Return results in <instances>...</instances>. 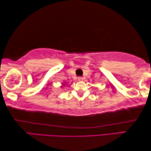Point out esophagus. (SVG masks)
Instances as JSON below:
<instances>
[{"label": "esophagus", "instance_id": "34e87169", "mask_svg": "<svg viewBox=\"0 0 151 151\" xmlns=\"http://www.w3.org/2000/svg\"><path fill=\"white\" fill-rule=\"evenodd\" d=\"M78 80L80 81V82H81V81L83 80V78H82V77H79V78H78Z\"/></svg>", "mask_w": 151, "mask_h": 151}]
</instances>
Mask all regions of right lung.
Listing matches in <instances>:
<instances>
[{"label": "right lung", "instance_id": "right-lung-1", "mask_svg": "<svg viewBox=\"0 0 151 151\" xmlns=\"http://www.w3.org/2000/svg\"><path fill=\"white\" fill-rule=\"evenodd\" d=\"M65 85H66V84H65V83H63V84H62V86H61V88H62L63 86H65Z\"/></svg>", "mask_w": 151, "mask_h": 151}]
</instances>
